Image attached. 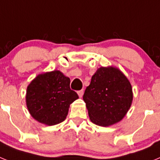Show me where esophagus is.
Here are the masks:
<instances>
[{
    "mask_svg": "<svg viewBox=\"0 0 160 160\" xmlns=\"http://www.w3.org/2000/svg\"><path fill=\"white\" fill-rule=\"evenodd\" d=\"M83 93H84V91H83V90H79V91H78V96H79V97H80V98L82 97Z\"/></svg>",
    "mask_w": 160,
    "mask_h": 160,
    "instance_id": "obj_1",
    "label": "esophagus"
}]
</instances>
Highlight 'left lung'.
<instances>
[{"label":"left lung","instance_id":"1","mask_svg":"<svg viewBox=\"0 0 160 160\" xmlns=\"http://www.w3.org/2000/svg\"><path fill=\"white\" fill-rule=\"evenodd\" d=\"M83 100L90 121L98 126L109 127L120 122L129 111L132 87L119 69L102 66L91 78Z\"/></svg>","mask_w":160,"mask_h":160}]
</instances>
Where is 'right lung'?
Returning <instances> with one entry per match:
<instances>
[{
    "label": "right lung",
    "mask_w": 160,
    "mask_h": 160,
    "mask_svg": "<svg viewBox=\"0 0 160 160\" xmlns=\"http://www.w3.org/2000/svg\"><path fill=\"white\" fill-rule=\"evenodd\" d=\"M70 83V79L59 70L38 74L27 87L25 95L31 116L47 126L63 122L70 105L78 98Z\"/></svg>",
    "instance_id": "add662e5"
}]
</instances>
